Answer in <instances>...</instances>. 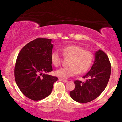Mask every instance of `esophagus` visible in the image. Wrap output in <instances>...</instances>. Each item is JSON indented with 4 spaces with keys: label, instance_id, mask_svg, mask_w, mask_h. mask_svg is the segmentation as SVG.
Returning a JSON list of instances; mask_svg holds the SVG:
<instances>
[{
    "label": "esophagus",
    "instance_id": "34e87169",
    "mask_svg": "<svg viewBox=\"0 0 122 122\" xmlns=\"http://www.w3.org/2000/svg\"><path fill=\"white\" fill-rule=\"evenodd\" d=\"M60 80H61V81H62L64 82H68V80H66L63 79H60Z\"/></svg>",
    "mask_w": 122,
    "mask_h": 122
}]
</instances>
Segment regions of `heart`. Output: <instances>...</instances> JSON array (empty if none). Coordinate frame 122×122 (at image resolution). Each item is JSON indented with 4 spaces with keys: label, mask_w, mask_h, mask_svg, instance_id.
Returning <instances> with one entry per match:
<instances>
[{
    "label": "heart",
    "mask_w": 122,
    "mask_h": 122,
    "mask_svg": "<svg viewBox=\"0 0 122 122\" xmlns=\"http://www.w3.org/2000/svg\"><path fill=\"white\" fill-rule=\"evenodd\" d=\"M63 55L71 58L69 67L62 68L57 70L55 74L57 76L67 79L77 73H83L88 71L93 61V54L91 51H86L85 49L79 46L70 45L62 49ZM51 60L55 66L61 65V56L58 51H54L51 54Z\"/></svg>",
    "instance_id": "1"
}]
</instances>
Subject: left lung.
Returning <instances> with one entry per match:
<instances>
[{
    "instance_id": "8db88e82",
    "label": "left lung",
    "mask_w": 122,
    "mask_h": 122,
    "mask_svg": "<svg viewBox=\"0 0 122 122\" xmlns=\"http://www.w3.org/2000/svg\"><path fill=\"white\" fill-rule=\"evenodd\" d=\"M111 66L107 54L102 50L95 53L91 69L82 77L85 82L75 80V88L70 92L71 97L81 103H86L97 98L107 86L111 75Z\"/></svg>"
}]
</instances>
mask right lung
<instances>
[{"label": "right lung", "instance_id": "1", "mask_svg": "<svg viewBox=\"0 0 122 122\" xmlns=\"http://www.w3.org/2000/svg\"><path fill=\"white\" fill-rule=\"evenodd\" d=\"M51 39L37 38L26 44L18 54L14 69L15 81L26 97L35 101L48 96L56 77L46 74L53 71Z\"/></svg>", "mask_w": 122, "mask_h": 122}]
</instances>
